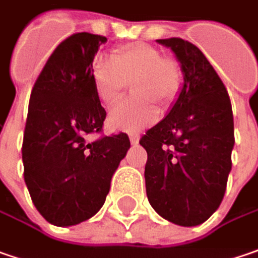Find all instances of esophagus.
I'll return each instance as SVG.
<instances>
[{"label":"esophagus","mask_w":258,"mask_h":258,"mask_svg":"<svg viewBox=\"0 0 258 258\" xmlns=\"http://www.w3.org/2000/svg\"><path fill=\"white\" fill-rule=\"evenodd\" d=\"M130 141H131L133 146H137L139 141H140V136L139 134H130Z\"/></svg>","instance_id":"34e87169"}]
</instances>
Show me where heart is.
<instances>
[{"label": "heart", "instance_id": "b5f03b06", "mask_svg": "<svg viewBox=\"0 0 258 258\" xmlns=\"http://www.w3.org/2000/svg\"><path fill=\"white\" fill-rule=\"evenodd\" d=\"M112 59L96 63L94 85L104 104H114L121 98L127 84H134V95L139 101L121 102L108 115L109 127L124 133H140L157 122L160 109L156 104L169 105L179 89L180 72L177 64L163 59L156 47L136 43L118 47Z\"/></svg>", "mask_w": 258, "mask_h": 258}]
</instances>
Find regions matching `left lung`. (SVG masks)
<instances>
[{
	"mask_svg": "<svg viewBox=\"0 0 258 258\" xmlns=\"http://www.w3.org/2000/svg\"><path fill=\"white\" fill-rule=\"evenodd\" d=\"M156 41L174 53L183 84L167 115L141 137L146 192L162 218L196 227L218 209L227 189L232 108L218 73L195 44L177 37Z\"/></svg>",
	"mask_w": 258,
	"mask_h": 258,
	"instance_id": "obj_1",
	"label": "left lung"
}]
</instances>
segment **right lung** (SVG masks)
<instances>
[{
  "mask_svg": "<svg viewBox=\"0 0 258 258\" xmlns=\"http://www.w3.org/2000/svg\"><path fill=\"white\" fill-rule=\"evenodd\" d=\"M107 37L76 33L51 53L33 86L23 140L24 180L34 207L56 227L92 218L130 149L128 136L88 141L105 109L94 85L92 62Z\"/></svg>",
  "mask_w": 258,
  "mask_h": 258,
  "instance_id": "obj_1",
  "label": "right lung"
}]
</instances>
